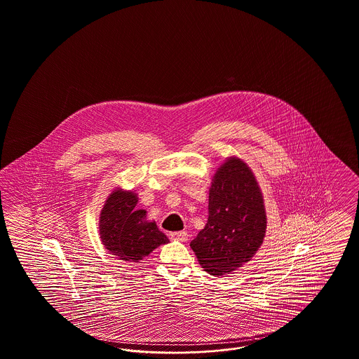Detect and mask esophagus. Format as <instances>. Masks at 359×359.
Returning <instances> with one entry per match:
<instances>
[{
  "label": "esophagus",
  "mask_w": 359,
  "mask_h": 359,
  "mask_svg": "<svg viewBox=\"0 0 359 359\" xmlns=\"http://www.w3.org/2000/svg\"><path fill=\"white\" fill-rule=\"evenodd\" d=\"M170 238L172 241H179V242H186L188 241V233L186 231H179V232H172L170 233Z\"/></svg>",
  "instance_id": "esophagus-1"
}]
</instances>
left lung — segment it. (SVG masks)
<instances>
[{
	"instance_id": "8db88e82",
	"label": "left lung",
	"mask_w": 359,
	"mask_h": 359,
	"mask_svg": "<svg viewBox=\"0 0 359 359\" xmlns=\"http://www.w3.org/2000/svg\"><path fill=\"white\" fill-rule=\"evenodd\" d=\"M266 229L264 201L255 175L242 158H226L212 176L208 220L189 244L201 267L215 276L242 267L258 252Z\"/></svg>"
}]
</instances>
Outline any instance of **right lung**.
I'll use <instances>...</instances> for the list:
<instances>
[{"label":"right lung","instance_id":"obj_1","mask_svg":"<svg viewBox=\"0 0 359 359\" xmlns=\"http://www.w3.org/2000/svg\"><path fill=\"white\" fill-rule=\"evenodd\" d=\"M137 201L135 191L116 187L104 203L99 219L101 243L111 255L126 262H139L170 242L156 222L148 220L145 210L135 208Z\"/></svg>","mask_w":359,"mask_h":359}]
</instances>
